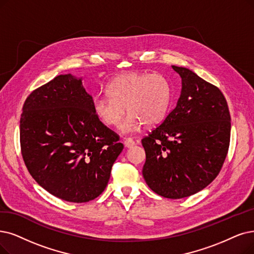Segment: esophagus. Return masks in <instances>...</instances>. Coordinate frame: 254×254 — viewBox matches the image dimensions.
<instances>
[{"label":"esophagus","instance_id":"1","mask_svg":"<svg viewBox=\"0 0 254 254\" xmlns=\"http://www.w3.org/2000/svg\"><path fill=\"white\" fill-rule=\"evenodd\" d=\"M136 143H138V140L135 141L133 138H131V137H125L124 138V144H125V146L127 148H130V147L134 146Z\"/></svg>","mask_w":254,"mask_h":254}]
</instances>
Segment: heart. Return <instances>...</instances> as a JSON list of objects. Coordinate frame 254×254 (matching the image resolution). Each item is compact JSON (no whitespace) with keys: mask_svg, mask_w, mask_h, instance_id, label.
Instances as JSON below:
<instances>
[{"mask_svg":"<svg viewBox=\"0 0 254 254\" xmlns=\"http://www.w3.org/2000/svg\"><path fill=\"white\" fill-rule=\"evenodd\" d=\"M108 96L94 100V111L107 126L121 125L124 132H133L146 126H155L162 122L171 104V86L160 74L129 73L115 79L107 87Z\"/></svg>","mask_w":254,"mask_h":254,"instance_id":"1","label":"heart"}]
</instances>
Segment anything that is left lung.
<instances>
[{
    "label": "left lung",
    "instance_id": "left-lung-1",
    "mask_svg": "<svg viewBox=\"0 0 254 254\" xmlns=\"http://www.w3.org/2000/svg\"><path fill=\"white\" fill-rule=\"evenodd\" d=\"M181 78L175 108L141 139L143 176L148 187L170 199L206 188L224 164L230 141V114L221 90L187 67L172 65Z\"/></svg>",
    "mask_w": 254,
    "mask_h": 254
}]
</instances>
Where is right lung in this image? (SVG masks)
Masks as SVG:
<instances>
[{"instance_id":"right-lung-1","label":"right lung","mask_w":254,"mask_h":254,"mask_svg":"<svg viewBox=\"0 0 254 254\" xmlns=\"http://www.w3.org/2000/svg\"><path fill=\"white\" fill-rule=\"evenodd\" d=\"M120 136L94 111L82 81L59 75L30 94L19 121L25 165L50 194L83 203L97 198L123 150Z\"/></svg>"}]
</instances>
